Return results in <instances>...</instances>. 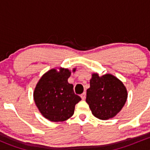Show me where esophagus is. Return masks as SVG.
I'll use <instances>...</instances> for the list:
<instances>
[{
  "mask_svg": "<svg viewBox=\"0 0 150 150\" xmlns=\"http://www.w3.org/2000/svg\"><path fill=\"white\" fill-rule=\"evenodd\" d=\"M81 99H82L83 100H85V98H86V92H83V93L81 94Z\"/></svg>",
  "mask_w": 150,
  "mask_h": 150,
  "instance_id": "obj_1",
  "label": "esophagus"
}]
</instances>
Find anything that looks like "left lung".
I'll return each instance as SVG.
<instances>
[{"label":"left lung","mask_w":150,"mask_h":150,"mask_svg":"<svg viewBox=\"0 0 150 150\" xmlns=\"http://www.w3.org/2000/svg\"><path fill=\"white\" fill-rule=\"evenodd\" d=\"M127 97L126 86L118 78L110 74L99 76L96 73L92 75L86 102L96 118L108 120L121 111Z\"/></svg>","instance_id":"8db88e82"}]
</instances>
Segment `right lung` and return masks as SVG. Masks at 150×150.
Returning <instances> with one entry per match:
<instances>
[{
	"label": "right lung",
	"mask_w": 150,
	"mask_h": 150,
	"mask_svg": "<svg viewBox=\"0 0 150 150\" xmlns=\"http://www.w3.org/2000/svg\"><path fill=\"white\" fill-rule=\"evenodd\" d=\"M76 69H74V72ZM71 71L60 68L50 69L37 84L34 91V100L42 115L49 121H64L74 112L75 105L81 100L75 95L74 86L68 82Z\"/></svg>",
	"instance_id": "1"
}]
</instances>
